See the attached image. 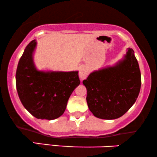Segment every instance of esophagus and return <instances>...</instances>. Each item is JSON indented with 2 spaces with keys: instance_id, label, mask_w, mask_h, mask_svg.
Listing matches in <instances>:
<instances>
[{
  "instance_id": "34e87169",
  "label": "esophagus",
  "mask_w": 157,
  "mask_h": 157,
  "mask_svg": "<svg viewBox=\"0 0 157 157\" xmlns=\"http://www.w3.org/2000/svg\"><path fill=\"white\" fill-rule=\"evenodd\" d=\"M88 75H89V71H88V68L86 66H83L80 69L79 71V76H80L81 80H84L87 77Z\"/></svg>"
}]
</instances>
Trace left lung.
Wrapping results in <instances>:
<instances>
[{
    "instance_id": "obj_1",
    "label": "left lung",
    "mask_w": 157,
    "mask_h": 157,
    "mask_svg": "<svg viewBox=\"0 0 157 157\" xmlns=\"http://www.w3.org/2000/svg\"><path fill=\"white\" fill-rule=\"evenodd\" d=\"M82 83L87 89L88 106L97 118L114 120L130 109L141 87V73L134 50L116 66L91 73Z\"/></svg>"
}]
</instances>
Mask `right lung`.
<instances>
[{"instance_id":"right-lung-1","label":"right lung","mask_w":157,"mask_h":157,"mask_svg":"<svg viewBox=\"0 0 157 157\" xmlns=\"http://www.w3.org/2000/svg\"><path fill=\"white\" fill-rule=\"evenodd\" d=\"M35 40L25 48L16 71V88L23 105L32 115L42 120H55L66 110L71 93L80 81L78 71H39L32 54Z\"/></svg>"}]
</instances>
